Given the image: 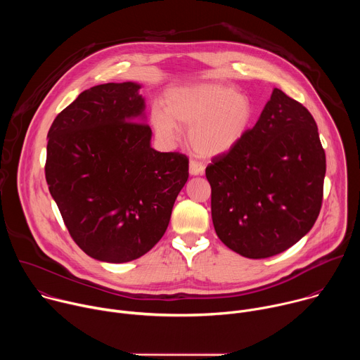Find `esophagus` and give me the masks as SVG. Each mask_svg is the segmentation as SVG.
I'll use <instances>...</instances> for the list:
<instances>
[{
  "label": "esophagus",
  "instance_id": "esophagus-1",
  "mask_svg": "<svg viewBox=\"0 0 360 360\" xmlns=\"http://www.w3.org/2000/svg\"><path fill=\"white\" fill-rule=\"evenodd\" d=\"M203 172H205V167L200 162H198L195 160L189 161V174L191 175H202Z\"/></svg>",
  "mask_w": 360,
  "mask_h": 360
}]
</instances>
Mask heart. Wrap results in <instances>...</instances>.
Instances as JSON below:
<instances>
[{
    "label": "heart",
    "instance_id": "1",
    "mask_svg": "<svg viewBox=\"0 0 360 360\" xmlns=\"http://www.w3.org/2000/svg\"><path fill=\"white\" fill-rule=\"evenodd\" d=\"M255 107L249 96L219 84H198L168 91L165 110L153 108L150 122L167 142L178 127H189L188 142L200 157L212 158L235 148L249 131Z\"/></svg>",
    "mask_w": 360,
    "mask_h": 360
}]
</instances>
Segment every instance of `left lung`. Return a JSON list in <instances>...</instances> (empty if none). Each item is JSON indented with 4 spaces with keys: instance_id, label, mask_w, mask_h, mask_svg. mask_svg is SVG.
<instances>
[{
    "instance_id": "left-lung-1",
    "label": "left lung",
    "mask_w": 360,
    "mask_h": 360,
    "mask_svg": "<svg viewBox=\"0 0 360 360\" xmlns=\"http://www.w3.org/2000/svg\"><path fill=\"white\" fill-rule=\"evenodd\" d=\"M325 172L312 114L275 88L255 127L205 171L218 238L250 259L289 249L319 217Z\"/></svg>"
}]
</instances>
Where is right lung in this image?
<instances>
[{
  "instance_id": "1",
  "label": "right lung",
  "mask_w": 360,
  "mask_h": 360,
  "mask_svg": "<svg viewBox=\"0 0 360 360\" xmlns=\"http://www.w3.org/2000/svg\"><path fill=\"white\" fill-rule=\"evenodd\" d=\"M135 82L78 95L48 131L45 179L74 242L91 258L122 264L164 236L189 160L150 148Z\"/></svg>"
}]
</instances>
